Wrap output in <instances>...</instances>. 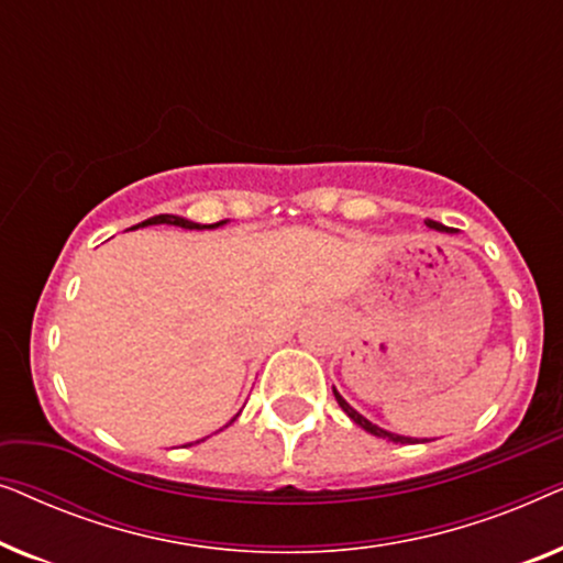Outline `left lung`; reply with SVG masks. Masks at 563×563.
Returning a JSON list of instances; mask_svg holds the SVG:
<instances>
[{
	"label": "left lung",
	"instance_id": "obj_1",
	"mask_svg": "<svg viewBox=\"0 0 563 563\" xmlns=\"http://www.w3.org/2000/svg\"><path fill=\"white\" fill-rule=\"evenodd\" d=\"M426 225L430 228V230H438V233H451L449 228L445 225H441V222H435V220H426ZM333 395H335V399H338V405H341V410L349 415V418L356 422L358 428H364L366 433H372V435H376V438H387V441H391V443H415L418 441V438H407V435H397V433H389V430H384V428H379V426H374L372 420H366L364 415L361 412H356L353 410V407L345 402V399L341 397V391H338L335 387H333Z\"/></svg>",
	"mask_w": 563,
	"mask_h": 563
}]
</instances>
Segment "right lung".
Returning <instances> with one entry per match:
<instances>
[{
	"label": "right lung",
	"instance_id": "add662e5",
	"mask_svg": "<svg viewBox=\"0 0 563 563\" xmlns=\"http://www.w3.org/2000/svg\"><path fill=\"white\" fill-rule=\"evenodd\" d=\"M228 220H220V222H212V225H199V222H191V220H187V218H179V214H156V218H148V220H143V222H137L135 228H145V225H176V228H184V230H214V228H220V225H225ZM238 418V415H235ZM233 418V420H235ZM230 420V422H233ZM228 422V426H230ZM225 426V428H228ZM199 443V441H197Z\"/></svg>",
	"mask_w": 563,
	"mask_h": 563
}]
</instances>
